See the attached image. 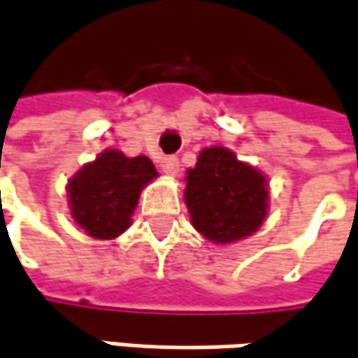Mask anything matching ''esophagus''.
Instances as JSON below:
<instances>
[{
    "instance_id": "1",
    "label": "esophagus",
    "mask_w": 358,
    "mask_h": 358,
    "mask_svg": "<svg viewBox=\"0 0 358 358\" xmlns=\"http://www.w3.org/2000/svg\"><path fill=\"white\" fill-rule=\"evenodd\" d=\"M161 169L167 175H177L179 173V159L177 157H163L161 159Z\"/></svg>"
}]
</instances>
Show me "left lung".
<instances>
[{"label": "left lung", "instance_id": "obj_1", "mask_svg": "<svg viewBox=\"0 0 358 358\" xmlns=\"http://www.w3.org/2000/svg\"><path fill=\"white\" fill-rule=\"evenodd\" d=\"M185 203L193 227L215 243H234L266 220L268 181L224 147L199 152L187 171Z\"/></svg>", "mask_w": 358, "mask_h": 358}]
</instances>
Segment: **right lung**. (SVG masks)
Here are the masks:
<instances>
[{"label":"right lung","instance_id":"add662e5","mask_svg":"<svg viewBox=\"0 0 358 358\" xmlns=\"http://www.w3.org/2000/svg\"><path fill=\"white\" fill-rule=\"evenodd\" d=\"M157 177L149 157L100 152L68 183L72 217L96 240H115L129 225L143 187Z\"/></svg>","mask_w":358,"mask_h":358}]
</instances>
